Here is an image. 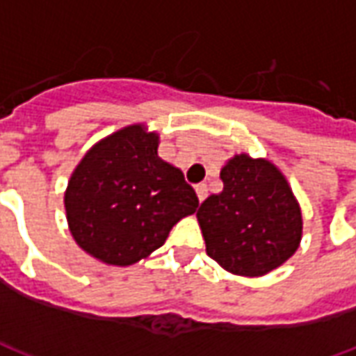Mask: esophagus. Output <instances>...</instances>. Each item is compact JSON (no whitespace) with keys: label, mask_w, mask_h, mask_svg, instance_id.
<instances>
[{"label":"esophagus","mask_w":356,"mask_h":356,"mask_svg":"<svg viewBox=\"0 0 356 356\" xmlns=\"http://www.w3.org/2000/svg\"><path fill=\"white\" fill-rule=\"evenodd\" d=\"M194 188H196V194H198V200L204 202V198L208 196V186H206V183H198Z\"/></svg>","instance_id":"34e87169"}]
</instances>
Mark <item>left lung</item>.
Wrapping results in <instances>:
<instances>
[{
    "label": "left lung",
    "mask_w": 356,
    "mask_h": 356,
    "mask_svg": "<svg viewBox=\"0 0 356 356\" xmlns=\"http://www.w3.org/2000/svg\"><path fill=\"white\" fill-rule=\"evenodd\" d=\"M223 191L198 209L206 254L236 276H263L298 252L303 217L288 179L267 158L234 154L221 168Z\"/></svg>",
    "instance_id": "1"
}]
</instances>
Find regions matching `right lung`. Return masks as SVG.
Here are the masks:
<instances>
[{
    "instance_id": "1",
    "label": "right lung",
    "mask_w": 356,
    "mask_h": 356,
    "mask_svg": "<svg viewBox=\"0 0 356 356\" xmlns=\"http://www.w3.org/2000/svg\"><path fill=\"white\" fill-rule=\"evenodd\" d=\"M160 135L125 125L97 140L68 179L65 209L76 244L95 259L129 267L162 246L198 196L183 171L158 156Z\"/></svg>"
}]
</instances>
